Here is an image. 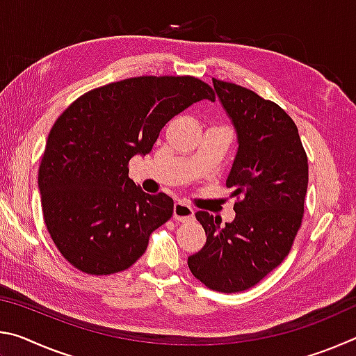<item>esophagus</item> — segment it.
I'll use <instances>...</instances> for the list:
<instances>
[{"label": "esophagus", "mask_w": 356, "mask_h": 356, "mask_svg": "<svg viewBox=\"0 0 356 356\" xmlns=\"http://www.w3.org/2000/svg\"><path fill=\"white\" fill-rule=\"evenodd\" d=\"M193 216H195V210H193L190 204L182 201L174 204V218L177 221H190Z\"/></svg>", "instance_id": "esophagus-1"}]
</instances>
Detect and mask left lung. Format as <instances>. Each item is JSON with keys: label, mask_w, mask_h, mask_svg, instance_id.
Wrapping results in <instances>:
<instances>
[{"label": "left lung", "mask_w": 356, "mask_h": 356, "mask_svg": "<svg viewBox=\"0 0 356 356\" xmlns=\"http://www.w3.org/2000/svg\"><path fill=\"white\" fill-rule=\"evenodd\" d=\"M213 88L237 131L238 150L226 180L237 197L236 218L200 210L207 242L188 257L195 278L216 292L256 286L284 261L305 212L308 156L292 118L251 89L213 78Z\"/></svg>", "instance_id": "8db88e82"}]
</instances>
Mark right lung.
<instances>
[{"label":"right lung","instance_id":"obj_1","mask_svg":"<svg viewBox=\"0 0 356 356\" xmlns=\"http://www.w3.org/2000/svg\"><path fill=\"white\" fill-rule=\"evenodd\" d=\"M213 89L200 78L135 76L83 94L53 124L39 166L42 212L63 257L88 275L124 272L140 259L174 201L129 177L168 120Z\"/></svg>","mask_w":356,"mask_h":356}]
</instances>
